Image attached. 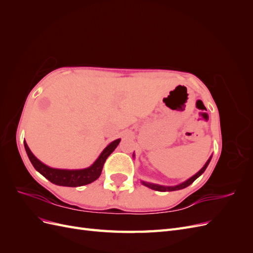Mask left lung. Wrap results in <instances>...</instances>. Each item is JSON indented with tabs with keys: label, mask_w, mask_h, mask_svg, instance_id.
<instances>
[{
	"label": "left lung",
	"mask_w": 253,
	"mask_h": 253,
	"mask_svg": "<svg viewBox=\"0 0 253 253\" xmlns=\"http://www.w3.org/2000/svg\"><path fill=\"white\" fill-rule=\"evenodd\" d=\"M210 160H211V158L210 159H208V162L206 163V165L203 167V169L200 171V172H197L194 176H192V177H191L190 179H188L187 181H185V182H182V183H180V185H178V186H175V187H165V186H158V185H154V183H148V182H144V181H142V183L144 186H147V187H149V188H151V189H153V190H157V191H163V192H166V191H174V190H179V189H183V188H186V187H188V186H190L191 183H192L197 177H200V176L205 172V170L207 169V167H208V165H209V163H210Z\"/></svg>",
	"instance_id": "8db88e82"
}]
</instances>
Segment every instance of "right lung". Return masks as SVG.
Returning a JSON list of instances; mask_svg holds the SVG:
<instances>
[{
  "instance_id": "add662e5",
  "label": "right lung",
  "mask_w": 253,
  "mask_h": 253,
  "mask_svg": "<svg viewBox=\"0 0 253 253\" xmlns=\"http://www.w3.org/2000/svg\"><path fill=\"white\" fill-rule=\"evenodd\" d=\"M119 142H120V139L111 142L108 147L103 150V152L94 163V165H91L89 168H86V169H83V170L52 169V168L45 166L40 162L39 159L36 158V156L33 154L32 151L29 150L26 142H24V147L30 163L33 164L35 169L38 172H40L45 178H47L49 181L58 186L80 187V186L87 185V183L95 181L99 176H100L106 158H108L112 154V152L117 148Z\"/></svg>"
}]
</instances>
